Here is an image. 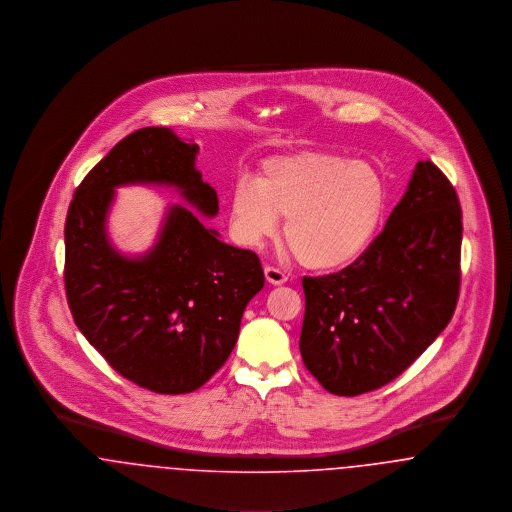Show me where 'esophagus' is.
Returning a JSON list of instances; mask_svg holds the SVG:
<instances>
[{
    "label": "esophagus",
    "mask_w": 512,
    "mask_h": 512,
    "mask_svg": "<svg viewBox=\"0 0 512 512\" xmlns=\"http://www.w3.org/2000/svg\"><path fill=\"white\" fill-rule=\"evenodd\" d=\"M265 278H267L268 284H272V286H282L288 280V276L280 268L274 267H265Z\"/></svg>",
    "instance_id": "34e87169"
}]
</instances>
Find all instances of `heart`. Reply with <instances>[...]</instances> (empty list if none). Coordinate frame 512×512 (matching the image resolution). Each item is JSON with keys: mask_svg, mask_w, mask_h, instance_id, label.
Wrapping results in <instances>:
<instances>
[{"mask_svg": "<svg viewBox=\"0 0 512 512\" xmlns=\"http://www.w3.org/2000/svg\"><path fill=\"white\" fill-rule=\"evenodd\" d=\"M388 205L378 169L328 151L267 159L257 178H238L228 195L230 234L259 247L278 232L303 267L332 272L359 261L374 244Z\"/></svg>", "mask_w": 512, "mask_h": 512, "instance_id": "heart-1", "label": "heart"}]
</instances>
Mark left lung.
Masks as SVG:
<instances>
[{
    "mask_svg": "<svg viewBox=\"0 0 512 512\" xmlns=\"http://www.w3.org/2000/svg\"><path fill=\"white\" fill-rule=\"evenodd\" d=\"M463 215L445 174L418 161L407 192L365 255L303 278V363L334 395L378 390L436 341L455 313Z\"/></svg>",
    "mask_w": 512,
    "mask_h": 512,
    "instance_id": "1",
    "label": "left lung"
}]
</instances>
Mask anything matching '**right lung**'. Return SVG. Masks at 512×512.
I'll return each mask as SVG.
<instances>
[{"label": "right lung", "mask_w": 512, "mask_h": 512, "mask_svg": "<svg viewBox=\"0 0 512 512\" xmlns=\"http://www.w3.org/2000/svg\"><path fill=\"white\" fill-rule=\"evenodd\" d=\"M197 144L171 128L126 136L76 188L65 222V288L74 322L124 378L155 393L201 388L232 353L265 274L253 251L220 242L205 219L219 197L195 169ZM122 185L172 187L200 214L168 206L154 245L122 254L108 213Z\"/></svg>", "instance_id": "obj_1"}]
</instances>
